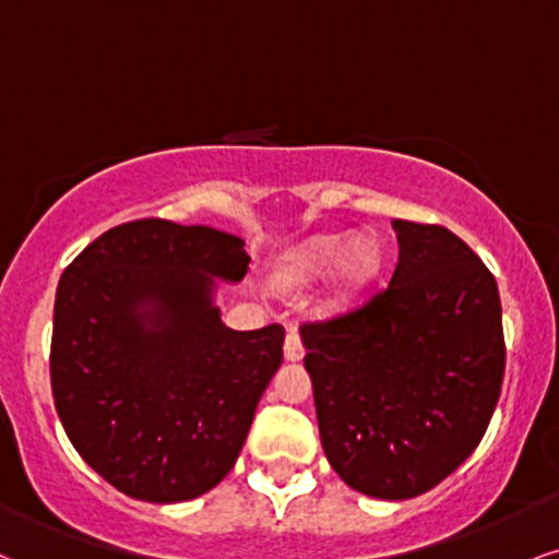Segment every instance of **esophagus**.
<instances>
[{
	"label": "esophagus",
	"instance_id": "esophagus-1",
	"mask_svg": "<svg viewBox=\"0 0 559 559\" xmlns=\"http://www.w3.org/2000/svg\"><path fill=\"white\" fill-rule=\"evenodd\" d=\"M284 356L288 361H299L305 356V346H301V335L299 331H288L286 333V344H284Z\"/></svg>",
	"mask_w": 559,
	"mask_h": 559
}]
</instances>
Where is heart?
<instances>
[{"label": "heart", "instance_id": "heart-1", "mask_svg": "<svg viewBox=\"0 0 559 559\" xmlns=\"http://www.w3.org/2000/svg\"><path fill=\"white\" fill-rule=\"evenodd\" d=\"M333 269V288L338 299H352L378 271V247L367 237H356L344 247L341 237H312L286 275V284H312Z\"/></svg>", "mask_w": 559, "mask_h": 559}]
</instances>
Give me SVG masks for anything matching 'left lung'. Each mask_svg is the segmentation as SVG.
<instances>
[{"instance_id": "8db88e82", "label": "left lung", "mask_w": 559, "mask_h": 559, "mask_svg": "<svg viewBox=\"0 0 559 559\" xmlns=\"http://www.w3.org/2000/svg\"><path fill=\"white\" fill-rule=\"evenodd\" d=\"M399 262L367 305L305 322L320 440L356 492L408 500L479 445L506 374L495 275L437 224L393 221Z\"/></svg>"}]
</instances>
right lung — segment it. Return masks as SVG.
Segmentation results:
<instances>
[{
	"instance_id": "1",
	"label": "right lung",
	"mask_w": 559,
	"mask_h": 559,
	"mask_svg": "<svg viewBox=\"0 0 559 559\" xmlns=\"http://www.w3.org/2000/svg\"><path fill=\"white\" fill-rule=\"evenodd\" d=\"M245 241L140 218L85 247L59 278L51 393L93 472L145 502L205 495L239 459L284 359V328L231 331L215 278L241 281Z\"/></svg>"
}]
</instances>
